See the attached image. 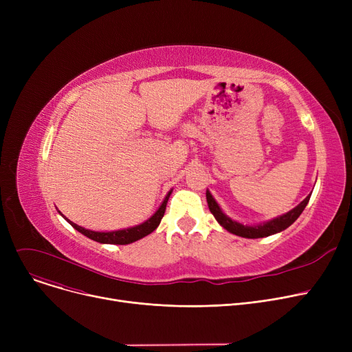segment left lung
Masks as SVG:
<instances>
[{"label":"left lung","mask_w":352,"mask_h":352,"mask_svg":"<svg viewBox=\"0 0 352 352\" xmlns=\"http://www.w3.org/2000/svg\"><path fill=\"white\" fill-rule=\"evenodd\" d=\"M309 197H311V194L307 195V198L302 199L297 207L283 215L264 221V223H260V224H243V223H239V221L232 219L223 210H221V207L218 206V202L215 201L212 194L207 190L208 208H210L211 214L215 217V219L218 221V224L221 227H224L228 232L235 234L238 236H243V238H264V236H270L272 234L287 230L291 224L295 223V219L301 215V212L304 211V208L308 204Z\"/></svg>","instance_id":"1"}]
</instances>
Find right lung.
<instances>
[{
  "instance_id": "1",
  "label": "right lung",
  "mask_w": 352,
  "mask_h": 352,
  "mask_svg": "<svg viewBox=\"0 0 352 352\" xmlns=\"http://www.w3.org/2000/svg\"><path fill=\"white\" fill-rule=\"evenodd\" d=\"M173 190L168 191V194L165 195L164 201L161 202V206L158 207V210L148 218L145 219L144 223L134 226V227H129V228H122V230H117V231H92V230H87L84 227L77 226L76 223H72L68 218H65L60 211V214L68 221V223L76 228L78 232H81L82 235L88 236L89 239H94L97 243L101 244H116V245H126V244H131L138 241V239L146 236L148 234H151L161 223V219L164 217L165 208H166V202H168V198L171 195Z\"/></svg>"
}]
</instances>
